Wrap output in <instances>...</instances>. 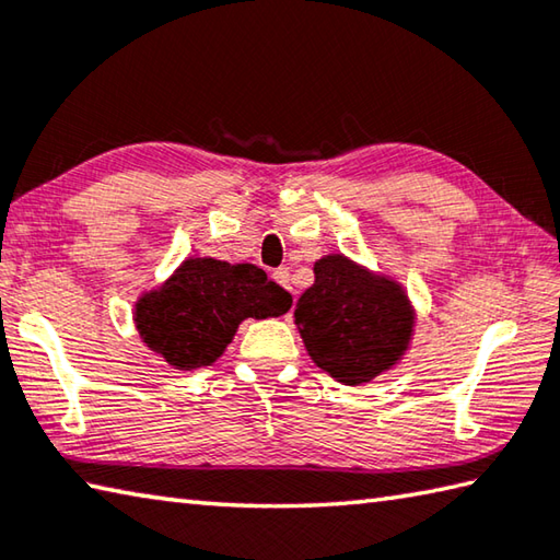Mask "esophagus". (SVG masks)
Masks as SVG:
<instances>
[{"label": "esophagus", "instance_id": "34e87169", "mask_svg": "<svg viewBox=\"0 0 560 560\" xmlns=\"http://www.w3.org/2000/svg\"><path fill=\"white\" fill-rule=\"evenodd\" d=\"M271 279L279 283L281 289H287V291H291V273H289V269H273V273H271Z\"/></svg>", "mask_w": 560, "mask_h": 560}]
</instances>
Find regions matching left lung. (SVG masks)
I'll return each instance as SVG.
<instances>
[{"label":"left lung","instance_id":"left-lung-1","mask_svg":"<svg viewBox=\"0 0 560 560\" xmlns=\"http://www.w3.org/2000/svg\"><path fill=\"white\" fill-rule=\"evenodd\" d=\"M311 360L342 384H362L401 358L413 311L394 281L342 254L315 261V283L293 311Z\"/></svg>","mask_w":560,"mask_h":560}]
</instances>
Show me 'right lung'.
Masks as SVG:
<instances>
[{"instance_id": "add662e5", "label": "right lung", "mask_w": 560, "mask_h": 560, "mask_svg": "<svg viewBox=\"0 0 560 560\" xmlns=\"http://www.w3.org/2000/svg\"><path fill=\"white\" fill-rule=\"evenodd\" d=\"M291 308V296L254 264L183 261L164 287L137 303V330L151 350L178 370L215 362L245 318Z\"/></svg>"}]
</instances>
